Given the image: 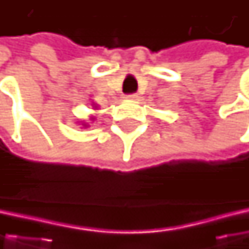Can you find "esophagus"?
<instances>
[{
	"label": "esophagus",
	"instance_id": "1",
	"mask_svg": "<svg viewBox=\"0 0 249 249\" xmlns=\"http://www.w3.org/2000/svg\"><path fill=\"white\" fill-rule=\"evenodd\" d=\"M126 98H129V100H136V98H137V94H136V92L127 94V95H126Z\"/></svg>",
	"mask_w": 249,
	"mask_h": 249
}]
</instances>
